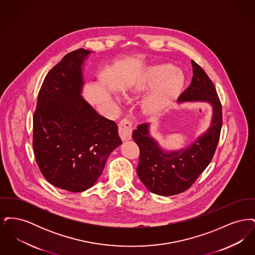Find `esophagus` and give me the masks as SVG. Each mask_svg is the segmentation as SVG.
<instances>
[{
  "mask_svg": "<svg viewBox=\"0 0 255 255\" xmlns=\"http://www.w3.org/2000/svg\"><path fill=\"white\" fill-rule=\"evenodd\" d=\"M132 121L129 118L122 119L119 124V132L123 140H128L132 135Z\"/></svg>",
  "mask_w": 255,
  "mask_h": 255,
  "instance_id": "esophagus-1",
  "label": "esophagus"
}]
</instances>
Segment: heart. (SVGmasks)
Here are the masks:
<instances>
[{
  "label": "heart",
  "mask_w": 255,
  "mask_h": 255,
  "mask_svg": "<svg viewBox=\"0 0 255 255\" xmlns=\"http://www.w3.org/2000/svg\"><path fill=\"white\" fill-rule=\"evenodd\" d=\"M183 82V76L178 69L171 64H162L151 67L140 73L133 80L130 92L145 93L159 88L146 97L143 108L146 113L154 115L163 109L175 97Z\"/></svg>",
  "instance_id": "heart-1"
}]
</instances>
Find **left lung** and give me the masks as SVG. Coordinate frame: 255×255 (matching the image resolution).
<instances>
[{
    "label": "left lung",
    "mask_w": 255,
    "mask_h": 255,
    "mask_svg": "<svg viewBox=\"0 0 255 255\" xmlns=\"http://www.w3.org/2000/svg\"><path fill=\"white\" fill-rule=\"evenodd\" d=\"M193 77L189 87L178 101H206L213 107L209 129L190 147L177 152L165 153L150 136L148 123L137 126L133 139L139 147L136 173L149 191L161 196L180 194L187 190L206 169L218 145L223 124L222 104L216 89L206 72L191 61Z\"/></svg>",
    "instance_id": "left-lung-1"
}]
</instances>
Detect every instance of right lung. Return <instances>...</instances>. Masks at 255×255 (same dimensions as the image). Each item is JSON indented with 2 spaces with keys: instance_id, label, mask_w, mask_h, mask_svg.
<instances>
[{
  "instance_id": "obj_1",
  "label": "right lung",
  "mask_w": 255,
  "mask_h": 255,
  "mask_svg": "<svg viewBox=\"0 0 255 255\" xmlns=\"http://www.w3.org/2000/svg\"><path fill=\"white\" fill-rule=\"evenodd\" d=\"M91 51L66 54L44 79L33 115L37 165L52 185L71 192L93 186L111 152L122 143L118 125L81 97L82 64Z\"/></svg>"
}]
</instances>
